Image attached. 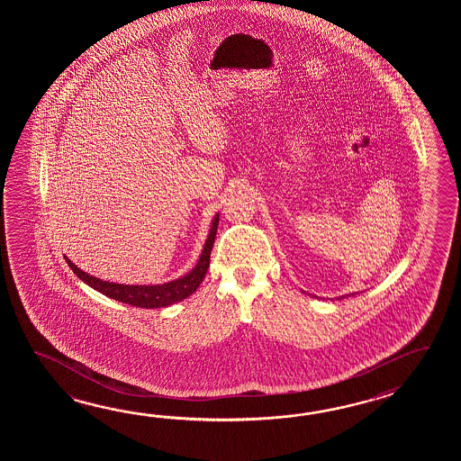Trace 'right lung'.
Here are the masks:
<instances>
[{
  "mask_svg": "<svg viewBox=\"0 0 461 461\" xmlns=\"http://www.w3.org/2000/svg\"><path fill=\"white\" fill-rule=\"evenodd\" d=\"M217 226H219V214H216L211 222V229H209L204 247H203V252L199 255L197 264L193 267V270L179 276L176 280L167 282V284L123 285L105 282L94 275L86 274L84 270L78 268L77 265L72 264L68 257H64V258L69 264L72 272L77 275L84 284H87L88 286H92L94 290H97L112 300H117L120 303L138 306V308H163V306L183 302L189 294H194L201 282L204 280L207 267H209V258H211V250H212V245L216 240Z\"/></svg>",
  "mask_w": 461,
  "mask_h": 461,
  "instance_id": "obj_1",
  "label": "right lung"
}]
</instances>
